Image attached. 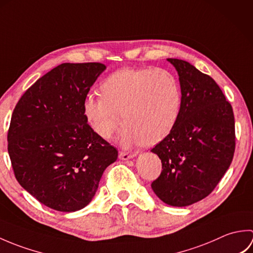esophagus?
Returning <instances> with one entry per match:
<instances>
[{"instance_id":"obj_1","label":"esophagus","mask_w":253,"mask_h":253,"mask_svg":"<svg viewBox=\"0 0 253 253\" xmlns=\"http://www.w3.org/2000/svg\"><path fill=\"white\" fill-rule=\"evenodd\" d=\"M136 154H133V153H128V152H120V159L121 160H124V161H127V160H129V159H132L133 157H135Z\"/></svg>"}]
</instances>
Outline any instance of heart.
<instances>
[{"label":"heart","mask_w":253,"mask_h":253,"mask_svg":"<svg viewBox=\"0 0 253 253\" xmlns=\"http://www.w3.org/2000/svg\"><path fill=\"white\" fill-rule=\"evenodd\" d=\"M102 95L85 96L83 113L92 131L109 139L124 114L126 126L121 142L126 147L154 146L168 137L178 120L181 106L179 83L163 68L125 67L101 84Z\"/></svg>","instance_id":"obj_1"}]
</instances>
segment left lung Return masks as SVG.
<instances>
[{
	"label": "left lung",
	"instance_id": "1",
	"mask_svg": "<svg viewBox=\"0 0 253 253\" xmlns=\"http://www.w3.org/2000/svg\"><path fill=\"white\" fill-rule=\"evenodd\" d=\"M168 61L178 73L181 106L174 129L151 150L162 162L151 187L164 203L187 207L208 197L228 169L235 118L215 80L186 61Z\"/></svg>",
	"mask_w": 253,
	"mask_h": 253
}]
</instances>
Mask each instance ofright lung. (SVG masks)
Wrapping results in <instances>:
<instances>
[{"label":"right lung","mask_w":253,"mask_h":253,"mask_svg":"<svg viewBox=\"0 0 253 253\" xmlns=\"http://www.w3.org/2000/svg\"><path fill=\"white\" fill-rule=\"evenodd\" d=\"M105 68L101 63L61 64L21 95L10 118L7 150L16 179L56 211L88 206L118 157L83 113L84 98Z\"/></svg>","instance_id":"1"}]
</instances>
